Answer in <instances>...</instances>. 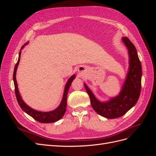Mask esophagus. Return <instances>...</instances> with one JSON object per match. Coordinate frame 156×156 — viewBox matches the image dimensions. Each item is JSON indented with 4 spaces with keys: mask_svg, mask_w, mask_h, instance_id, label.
Listing matches in <instances>:
<instances>
[{
    "mask_svg": "<svg viewBox=\"0 0 156 156\" xmlns=\"http://www.w3.org/2000/svg\"><path fill=\"white\" fill-rule=\"evenodd\" d=\"M79 72H83L84 71V68H79Z\"/></svg>",
    "mask_w": 156,
    "mask_h": 156,
    "instance_id": "obj_1",
    "label": "esophagus"
}]
</instances>
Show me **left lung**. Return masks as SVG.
<instances>
[{
    "mask_svg": "<svg viewBox=\"0 0 156 156\" xmlns=\"http://www.w3.org/2000/svg\"><path fill=\"white\" fill-rule=\"evenodd\" d=\"M128 51L129 68L125 81L118 96L106 101H100L94 95L85 83L84 88L90 99L92 108L98 115L108 119L125 115L137 102L140 93L142 66L134 45L126 37L122 38Z\"/></svg>",
    "mask_w": 156,
    "mask_h": 156,
    "instance_id": "left-lung-1",
    "label": "left lung"
}]
</instances>
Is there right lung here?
Segmentation results:
<instances>
[{
	"mask_svg": "<svg viewBox=\"0 0 156 156\" xmlns=\"http://www.w3.org/2000/svg\"><path fill=\"white\" fill-rule=\"evenodd\" d=\"M27 44L28 42L21 48L20 53H19V58H18L17 62L16 64V66L13 71V80L14 83V87H15V92H16L17 100L19 105H20L23 111H24L27 114L32 116L33 119H35L37 122H41V123H53V122H55L56 121L59 120L60 119H62L65 114L66 111V106H67L68 92L69 89V87L71 86V84H72V81L75 78V75H73L72 76H71V77L68 79V81L65 85L62 101H61L60 105L57 108H55V109L53 111H48V112H42V111H38L35 109H33V108H32L30 107L27 105L25 103V101L23 100V99L20 95V91H19L17 83L16 81V72H17L18 65L20 64L21 49L24 48V47Z\"/></svg>",
	"mask_w": 156,
	"mask_h": 156,
	"instance_id": "1",
	"label": "right lung"
}]
</instances>
